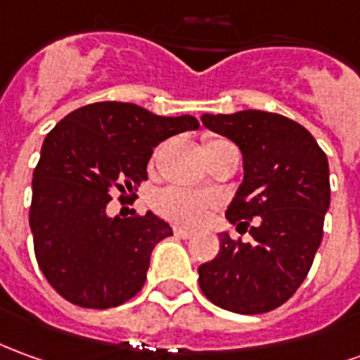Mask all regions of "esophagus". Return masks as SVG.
<instances>
[{"label":"esophagus","instance_id":"obj_1","mask_svg":"<svg viewBox=\"0 0 360 360\" xmlns=\"http://www.w3.org/2000/svg\"><path fill=\"white\" fill-rule=\"evenodd\" d=\"M173 233H175L177 238H183V240H188V238L193 236V232H188V230H183V228H175V230H173Z\"/></svg>","mask_w":360,"mask_h":360}]
</instances>
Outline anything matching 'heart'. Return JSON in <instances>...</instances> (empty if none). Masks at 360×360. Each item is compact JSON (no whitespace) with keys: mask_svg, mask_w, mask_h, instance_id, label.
Returning <instances> with one entry per match:
<instances>
[{"mask_svg":"<svg viewBox=\"0 0 360 360\" xmlns=\"http://www.w3.org/2000/svg\"><path fill=\"white\" fill-rule=\"evenodd\" d=\"M233 144H230L224 138H208L205 142V155L218 154L224 150H232ZM155 210L167 218L169 222L179 224V226H197L205 220L208 212L214 208V200L210 197L195 195L183 188H165L155 197Z\"/></svg>","mask_w":360,"mask_h":360,"instance_id":"heart-1","label":"heart"}]
</instances>
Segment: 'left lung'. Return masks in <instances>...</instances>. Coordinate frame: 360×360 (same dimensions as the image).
Masks as SVG:
<instances>
[{"instance_id":"8db88e82","label":"left lung","mask_w":360,"mask_h":360,"mask_svg":"<svg viewBox=\"0 0 360 360\" xmlns=\"http://www.w3.org/2000/svg\"><path fill=\"white\" fill-rule=\"evenodd\" d=\"M243 155V183L226 218L251 240L220 233V251L198 267L206 298L236 314L283 306L310 271L329 208L328 155L310 132L276 112L202 115Z\"/></svg>"}]
</instances>
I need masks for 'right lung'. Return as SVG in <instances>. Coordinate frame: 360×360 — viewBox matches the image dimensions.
I'll return each instance as SVG.
<instances>
[{"label":"right lung","mask_w":360,"mask_h":360,"mask_svg":"<svg viewBox=\"0 0 360 360\" xmlns=\"http://www.w3.org/2000/svg\"><path fill=\"white\" fill-rule=\"evenodd\" d=\"M198 128L191 115L158 117L132 103L75 109L50 130L32 173L34 255L50 286L68 302L107 310L140 292L155 243L172 236L152 212L109 218L107 205L136 198L154 148Z\"/></svg>","instance_id":"add662e5"}]
</instances>
